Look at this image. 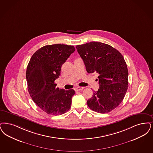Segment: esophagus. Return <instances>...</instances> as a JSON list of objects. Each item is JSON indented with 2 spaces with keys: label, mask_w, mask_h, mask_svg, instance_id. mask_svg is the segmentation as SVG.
Returning a JSON list of instances; mask_svg holds the SVG:
<instances>
[{
  "label": "esophagus",
  "mask_w": 153,
  "mask_h": 153,
  "mask_svg": "<svg viewBox=\"0 0 153 153\" xmlns=\"http://www.w3.org/2000/svg\"><path fill=\"white\" fill-rule=\"evenodd\" d=\"M84 88V87H82V86H77V87L75 88L74 90H75L76 91H81V90H82Z\"/></svg>",
  "instance_id": "obj_1"
}]
</instances>
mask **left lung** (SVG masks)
Returning a JSON list of instances; mask_svg holds the SVG:
<instances>
[{"instance_id":"obj_1","label":"left lung","mask_w":153,"mask_h":153,"mask_svg":"<svg viewBox=\"0 0 153 153\" xmlns=\"http://www.w3.org/2000/svg\"><path fill=\"white\" fill-rule=\"evenodd\" d=\"M88 73H97L100 87L87 101L91 109L106 113L121 104L128 88V70L121 53L108 44L92 42L76 45Z\"/></svg>"}]
</instances>
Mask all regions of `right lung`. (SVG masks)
<instances>
[{
  "label": "right lung",
  "instance_id": "add662e5",
  "mask_svg": "<svg viewBox=\"0 0 153 153\" xmlns=\"http://www.w3.org/2000/svg\"><path fill=\"white\" fill-rule=\"evenodd\" d=\"M74 51L72 45H45L33 53L28 64L26 79L30 96L48 114L61 115L71 108L74 91L56 88L55 80L60 75L62 65Z\"/></svg>",
  "mask_w": 153,
  "mask_h": 153
}]
</instances>
